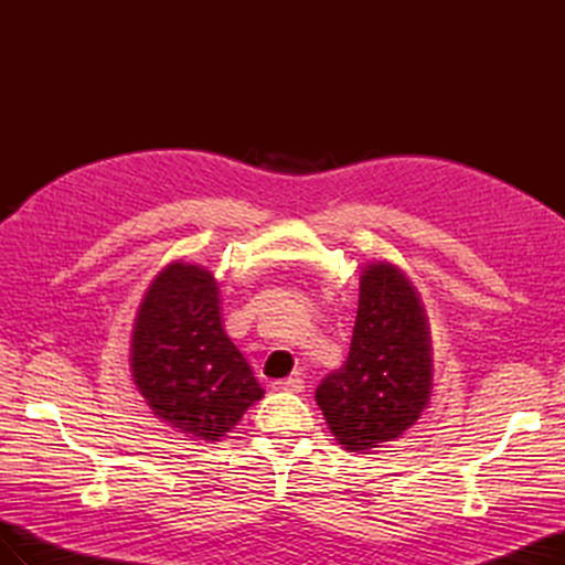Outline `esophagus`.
Returning a JSON list of instances; mask_svg holds the SVG:
<instances>
[{
  "mask_svg": "<svg viewBox=\"0 0 565 565\" xmlns=\"http://www.w3.org/2000/svg\"><path fill=\"white\" fill-rule=\"evenodd\" d=\"M273 391H289V393H299V391H303V380H299V377H287V380H278V382H273Z\"/></svg>",
  "mask_w": 565,
  "mask_h": 565,
  "instance_id": "esophagus-1",
  "label": "esophagus"
}]
</instances>
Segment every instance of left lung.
Returning a JSON list of instances; mask_svg holds the SVG:
<instances>
[{
  "instance_id": "1",
  "label": "left lung",
  "mask_w": 565,
  "mask_h": 565,
  "mask_svg": "<svg viewBox=\"0 0 565 565\" xmlns=\"http://www.w3.org/2000/svg\"><path fill=\"white\" fill-rule=\"evenodd\" d=\"M431 382V332L417 287L396 264H367L347 363L316 388L334 440L367 452L401 438L429 405Z\"/></svg>"
}]
</instances>
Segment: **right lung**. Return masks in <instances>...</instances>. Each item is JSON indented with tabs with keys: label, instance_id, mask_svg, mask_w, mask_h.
Here are the masks:
<instances>
[{
	"label": "right lung",
	"instance_id": "1",
	"mask_svg": "<svg viewBox=\"0 0 565 565\" xmlns=\"http://www.w3.org/2000/svg\"><path fill=\"white\" fill-rule=\"evenodd\" d=\"M218 303L214 273L177 259L152 278L134 318V384L152 415L188 440L218 443L264 398Z\"/></svg>",
	"mask_w": 565,
	"mask_h": 565
}]
</instances>
